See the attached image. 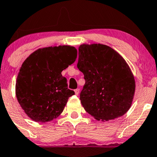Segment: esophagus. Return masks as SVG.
<instances>
[{
    "instance_id": "1",
    "label": "esophagus",
    "mask_w": 157,
    "mask_h": 157,
    "mask_svg": "<svg viewBox=\"0 0 157 157\" xmlns=\"http://www.w3.org/2000/svg\"><path fill=\"white\" fill-rule=\"evenodd\" d=\"M75 94H76V95H78L79 93H80V89H75Z\"/></svg>"
}]
</instances>
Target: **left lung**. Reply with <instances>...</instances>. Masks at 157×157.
I'll use <instances>...</instances> for the list:
<instances>
[{
	"label": "left lung",
	"mask_w": 157,
	"mask_h": 157,
	"mask_svg": "<svg viewBox=\"0 0 157 157\" xmlns=\"http://www.w3.org/2000/svg\"><path fill=\"white\" fill-rule=\"evenodd\" d=\"M78 51L77 68L86 80L80 99L86 111L103 121L124 115L131 106L136 89L126 61L102 44H82Z\"/></svg>",
	"instance_id": "1"
}]
</instances>
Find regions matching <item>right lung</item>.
<instances>
[{
	"instance_id": "add662e5",
	"label": "right lung",
	"mask_w": 157,
	"mask_h": 157,
	"mask_svg": "<svg viewBox=\"0 0 157 157\" xmlns=\"http://www.w3.org/2000/svg\"><path fill=\"white\" fill-rule=\"evenodd\" d=\"M77 53L72 46L48 47L36 50L25 60L17 77L15 94L31 119L48 122L63 113L75 92L68 89L61 72L75 63Z\"/></svg>"
}]
</instances>
